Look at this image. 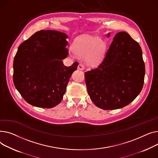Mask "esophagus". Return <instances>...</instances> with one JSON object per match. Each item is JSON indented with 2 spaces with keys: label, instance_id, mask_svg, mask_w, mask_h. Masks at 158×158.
I'll list each match as a JSON object with an SVG mask.
<instances>
[{
  "label": "esophagus",
  "instance_id": "34e87169",
  "mask_svg": "<svg viewBox=\"0 0 158 158\" xmlns=\"http://www.w3.org/2000/svg\"><path fill=\"white\" fill-rule=\"evenodd\" d=\"M84 69H85V66H84V65H83L82 63H80L78 65V69H79V70H83Z\"/></svg>",
  "mask_w": 158,
  "mask_h": 158
}]
</instances>
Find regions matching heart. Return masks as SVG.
<instances>
[{
	"instance_id": "heart-1",
	"label": "heart",
	"mask_w": 158,
	"mask_h": 158,
	"mask_svg": "<svg viewBox=\"0 0 158 158\" xmlns=\"http://www.w3.org/2000/svg\"><path fill=\"white\" fill-rule=\"evenodd\" d=\"M73 49L79 55H86L87 61L97 63L101 60L105 50V43L98 37L81 35L75 40Z\"/></svg>"
}]
</instances>
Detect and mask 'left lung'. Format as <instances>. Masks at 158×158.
I'll use <instances>...</instances> for the list:
<instances>
[{"mask_svg": "<svg viewBox=\"0 0 158 158\" xmlns=\"http://www.w3.org/2000/svg\"><path fill=\"white\" fill-rule=\"evenodd\" d=\"M145 73L140 46L129 34L118 32L101 64L85 73L88 94L101 109L121 108L140 94Z\"/></svg>", "mask_w": 158, "mask_h": 158, "instance_id": "left-lung-1", "label": "left lung"}]
</instances>
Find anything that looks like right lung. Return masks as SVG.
<instances>
[{
	"mask_svg": "<svg viewBox=\"0 0 158 158\" xmlns=\"http://www.w3.org/2000/svg\"><path fill=\"white\" fill-rule=\"evenodd\" d=\"M68 35L56 31H40L18 47L13 61V82L28 103L50 108L62 101L78 62L64 66Z\"/></svg>",
	"mask_w": 158,
	"mask_h": 158,
	"instance_id": "right-lung-1",
	"label": "right lung"
}]
</instances>
